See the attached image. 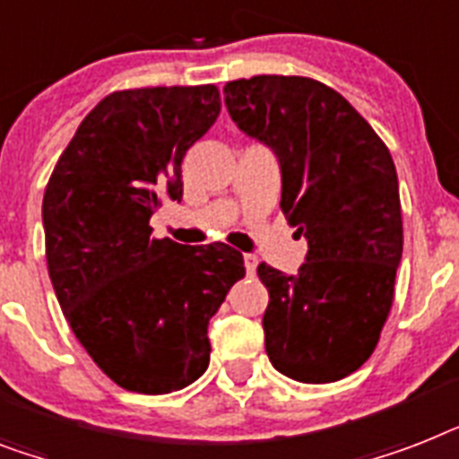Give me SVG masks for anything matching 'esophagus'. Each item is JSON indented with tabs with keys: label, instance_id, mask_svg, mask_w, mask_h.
<instances>
[{
	"label": "esophagus",
	"instance_id": "1",
	"mask_svg": "<svg viewBox=\"0 0 459 459\" xmlns=\"http://www.w3.org/2000/svg\"><path fill=\"white\" fill-rule=\"evenodd\" d=\"M256 264H259V259L255 255H245V271H247V275L256 273Z\"/></svg>",
	"mask_w": 459,
	"mask_h": 459
}]
</instances>
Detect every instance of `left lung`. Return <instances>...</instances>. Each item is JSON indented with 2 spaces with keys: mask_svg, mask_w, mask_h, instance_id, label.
I'll list each match as a JSON object with an SVG mask.
<instances>
[{
  "mask_svg": "<svg viewBox=\"0 0 459 459\" xmlns=\"http://www.w3.org/2000/svg\"><path fill=\"white\" fill-rule=\"evenodd\" d=\"M230 117L281 160V210L308 240L299 273L259 264L266 353L290 379L327 385L370 359L403 255L398 177L386 143L323 82L256 74L223 87Z\"/></svg>",
  "mask_w": 459,
  "mask_h": 459,
  "instance_id": "8db88e82",
  "label": "left lung"
}]
</instances>
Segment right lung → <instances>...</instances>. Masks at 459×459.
<instances>
[{"mask_svg": "<svg viewBox=\"0 0 459 459\" xmlns=\"http://www.w3.org/2000/svg\"><path fill=\"white\" fill-rule=\"evenodd\" d=\"M221 113L214 84L113 91L61 152L42 219L48 278L70 330L115 385L171 394L210 365L207 325L233 282L238 249L152 238L181 200V162Z\"/></svg>", "mask_w": 459, "mask_h": 459, "instance_id": "add662e5", "label": "right lung"}]
</instances>
